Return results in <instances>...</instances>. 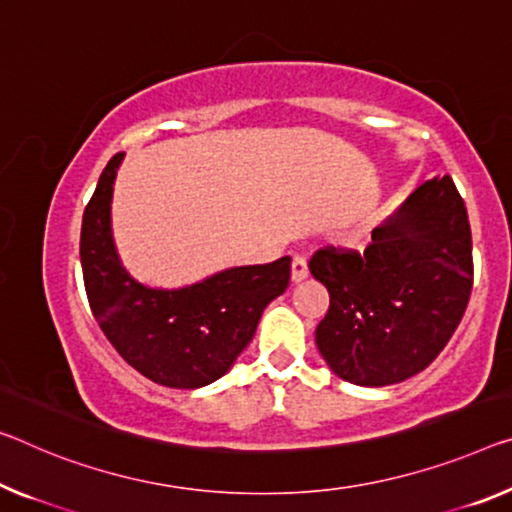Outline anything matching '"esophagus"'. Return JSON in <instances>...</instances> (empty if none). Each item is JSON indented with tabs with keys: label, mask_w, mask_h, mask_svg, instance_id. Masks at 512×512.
Segmentation results:
<instances>
[{
	"label": "esophagus",
	"mask_w": 512,
	"mask_h": 512,
	"mask_svg": "<svg viewBox=\"0 0 512 512\" xmlns=\"http://www.w3.org/2000/svg\"><path fill=\"white\" fill-rule=\"evenodd\" d=\"M309 277V267H306V261L302 256H295L293 263H290V279L293 283H300Z\"/></svg>",
	"instance_id": "obj_1"
}]
</instances>
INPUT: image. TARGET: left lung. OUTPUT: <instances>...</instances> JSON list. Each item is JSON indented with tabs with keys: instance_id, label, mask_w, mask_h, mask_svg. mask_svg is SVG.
<instances>
[{
	"instance_id": "left-lung-1",
	"label": "left lung",
	"mask_w": 512,
	"mask_h": 512,
	"mask_svg": "<svg viewBox=\"0 0 512 512\" xmlns=\"http://www.w3.org/2000/svg\"><path fill=\"white\" fill-rule=\"evenodd\" d=\"M309 270L329 293L316 329L327 366L359 387L421 373L465 316L474 265L471 229L451 176L428 180L357 251L320 249Z\"/></svg>"
}]
</instances>
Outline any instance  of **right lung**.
Listing matches in <instances>:
<instances>
[{
	"label": "right lung",
	"mask_w": 512,
	"mask_h": 512,
	"mask_svg": "<svg viewBox=\"0 0 512 512\" xmlns=\"http://www.w3.org/2000/svg\"><path fill=\"white\" fill-rule=\"evenodd\" d=\"M123 153L100 174L84 208L80 261L89 304L116 352L148 380L201 389L231 371L265 306L290 281V256L226 267L180 288H155L125 270L112 231V196Z\"/></svg>",
	"instance_id": "add662e5"
}]
</instances>
